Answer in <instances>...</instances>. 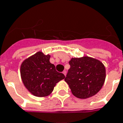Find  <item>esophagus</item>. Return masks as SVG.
<instances>
[{"label": "esophagus", "mask_w": 123, "mask_h": 123, "mask_svg": "<svg viewBox=\"0 0 123 123\" xmlns=\"http://www.w3.org/2000/svg\"><path fill=\"white\" fill-rule=\"evenodd\" d=\"M62 74L66 76V70H64L63 72H62Z\"/></svg>", "instance_id": "esophagus-1"}]
</instances>
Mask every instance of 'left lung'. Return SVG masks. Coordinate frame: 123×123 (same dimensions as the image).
Instances as JSON below:
<instances>
[{
  "instance_id": "8db88e82",
  "label": "left lung",
  "mask_w": 123,
  "mask_h": 123,
  "mask_svg": "<svg viewBox=\"0 0 123 123\" xmlns=\"http://www.w3.org/2000/svg\"><path fill=\"white\" fill-rule=\"evenodd\" d=\"M69 64L64 80L74 96L87 99L99 92L106 78L105 67L100 61L85 56L72 58Z\"/></svg>"
}]
</instances>
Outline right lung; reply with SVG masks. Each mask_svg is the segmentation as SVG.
I'll return each mask as SVG.
<instances>
[{
	"instance_id": "right-lung-1",
	"label": "right lung",
	"mask_w": 123,
	"mask_h": 123,
	"mask_svg": "<svg viewBox=\"0 0 123 123\" xmlns=\"http://www.w3.org/2000/svg\"><path fill=\"white\" fill-rule=\"evenodd\" d=\"M50 55L37 53L26 59L20 66V76L23 84L36 97H46L53 90L56 84L65 78L63 74L56 71L49 62Z\"/></svg>"
}]
</instances>
